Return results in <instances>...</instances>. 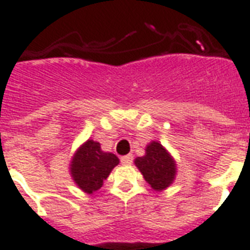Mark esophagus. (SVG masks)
Here are the masks:
<instances>
[{"label":"esophagus","mask_w":250,"mask_h":250,"mask_svg":"<svg viewBox=\"0 0 250 250\" xmlns=\"http://www.w3.org/2000/svg\"><path fill=\"white\" fill-rule=\"evenodd\" d=\"M132 159H133V157H132L131 154H128V155H125V157H122L121 162H122V164H131Z\"/></svg>","instance_id":"obj_1"}]
</instances>
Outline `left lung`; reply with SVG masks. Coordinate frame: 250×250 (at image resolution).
Here are the masks:
<instances>
[{
  "label": "left lung",
  "instance_id": "1",
  "mask_svg": "<svg viewBox=\"0 0 250 250\" xmlns=\"http://www.w3.org/2000/svg\"><path fill=\"white\" fill-rule=\"evenodd\" d=\"M135 166L145 181L155 191H163L176 180L177 164L169 151L159 141H151L145 147V155L135 159Z\"/></svg>",
  "mask_w": 250,
  "mask_h": 250
}]
</instances>
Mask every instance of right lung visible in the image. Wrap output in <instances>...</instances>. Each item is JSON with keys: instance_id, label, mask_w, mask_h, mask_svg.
I'll return each mask as SVG.
<instances>
[{"instance_id": "right-lung-1", "label": "right lung", "mask_w": 250, "mask_h": 250, "mask_svg": "<svg viewBox=\"0 0 250 250\" xmlns=\"http://www.w3.org/2000/svg\"><path fill=\"white\" fill-rule=\"evenodd\" d=\"M119 159L113 153L101 150L100 143L88 139L73 154L69 172L73 181L83 192L92 195L109 177Z\"/></svg>"}]
</instances>
